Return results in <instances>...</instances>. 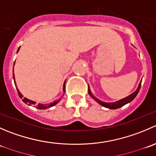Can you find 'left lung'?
Returning a JSON list of instances; mask_svg holds the SVG:
<instances>
[{
    "mask_svg": "<svg viewBox=\"0 0 156 156\" xmlns=\"http://www.w3.org/2000/svg\"><path fill=\"white\" fill-rule=\"evenodd\" d=\"M141 82H142V81L140 82L137 89H136V90L133 93V94H130V95L127 96V97H125V98L122 99V100H118V101H116V102H114V103H105V102H103V101H101V100H99V99H97V97H95L94 95H93L89 87H88V93H89L90 96V97H92V98L94 99L95 101H97L99 104L101 105V106H104V107H106V108H110V109H116V108L122 107L123 106L126 105L127 103H130V102H131L132 100H133V99L136 97V96L137 95L138 92H139L140 89Z\"/></svg>",
    "mask_w": 156,
    "mask_h": 156,
    "instance_id": "left-lung-1",
    "label": "left lung"
}]
</instances>
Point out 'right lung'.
<instances>
[{"label":"right lung","instance_id":"1","mask_svg":"<svg viewBox=\"0 0 156 156\" xmlns=\"http://www.w3.org/2000/svg\"><path fill=\"white\" fill-rule=\"evenodd\" d=\"M20 48H19L18 50H17V53L19 52V50H20ZM14 65H15V63H14ZM13 80H14V83H15V85H16V81H15V76H14V73H13ZM65 84H66V81L64 82V84H63V92H65ZM17 89V91H18V94L19 96H20V97L21 99H23V101L25 103H26V104L29 105V106H31V105H33V106H35L36 108H38V109H46V108H50L52 107V106H55V105L56 104V103H58L59 102V100H55L54 102H53V103H49V104H41V103H39L38 105H35V102L34 101H32V100H30L29 99L26 98V97H23V95L21 94V93L20 92V90H18V88L16 87Z\"/></svg>","mask_w":156,"mask_h":156}]
</instances>
